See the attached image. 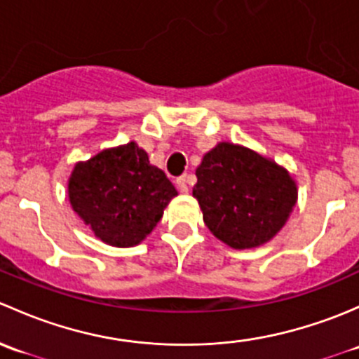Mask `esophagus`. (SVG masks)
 <instances>
[{"mask_svg": "<svg viewBox=\"0 0 359 359\" xmlns=\"http://www.w3.org/2000/svg\"><path fill=\"white\" fill-rule=\"evenodd\" d=\"M188 183H190V176L188 175H181L180 178H176V184H178V190L187 194L188 191Z\"/></svg>", "mask_w": 359, "mask_h": 359, "instance_id": "esophagus-1", "label": "esophagus"}]
</instances>
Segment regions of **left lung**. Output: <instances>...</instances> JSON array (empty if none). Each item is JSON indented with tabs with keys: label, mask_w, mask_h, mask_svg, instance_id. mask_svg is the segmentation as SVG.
<instances>
[{
	"label": "left lung",
	"mask_w": 359,
	"mask_h": 359,
	"mask_svg": "<svg viewBox=\"0 0 359 359\" xmlns=\"http://www.w3.org/2000/svg\"><path fill=\"white\" fill-rule=\"evenodd\" d=\"M195 175L191 194L205 226L231 249L268 243L297 204V183L283 165L235 143H217Z\"/></svg>",
	"instance_id": "obj_1"
}]
</instances>
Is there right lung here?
<instances>
[{"label":"right lung","instance_id":"1","mask_svg":"<svg viewBox=\"0 0 359 359\" xmlns=\"http://www.w3.org/2000/svg\"><path fill=\"white\" fill-rule=\"evenodd\" d=\"M74 212L97 238L112 247H135L152 233L178 195L149 154L129 142L76 162L67 183Z\"/></svg>","mask_w":359,"mask_h":359}]
</instances>
